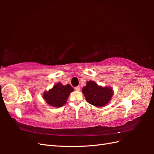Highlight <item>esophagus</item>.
I'll use <instances>...</instances> for the list:
<instances>
[{
	"label": "esophagus",
	"instance_id": "1",
	"mask_svg": "<svg viewBox=\"0 0 154 154\" xmlns=\"http://www.w3.org/2000/svg\"><path fill=\"white\" fill-rule=\"evenodd\" d=\"M75 90L77 91H80V87L79 86H77V87H75Z\"/></svg>",
	"mask_w": 154,
	"mask_h": 154
}]
</instances>
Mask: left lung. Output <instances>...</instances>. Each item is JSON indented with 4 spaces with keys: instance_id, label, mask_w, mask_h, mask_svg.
Returning a JSON list of instances; mask_svg holds the SVG:
<instances>
[{
    "instance_id": "left-lung-1",
    "label": "left lung",
    "mask_w": 154,
    "mask_h": 154,
    "mask_svg": "<svg viewBox=\"0 0 154 154\" xmlns=\"http://www.w3.org/2000/svg\"><path fill=\"white\" fill-rule=\"evenodd\" d=\"M87 101L93 106L101 107L109 103L113 95V90L109 87L99 86L93 81H87L82 89Z\"/></svg>"
}]
</instances>
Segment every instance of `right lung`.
Instances as JSON below:
<instances>
[{
    "label": "right lung",
    "mask_w": 154,
    "mask_h": 154,
    "mask_svg": "<svg viewBox=\"0 0 154 154\" xmlns=\"http://www.w3.org/2000/svg\"><path fill=\"white\" fill-rule=\"evenodd\" d=\"M72 91H73V89L69 84L63 85L61 83H58L52 89L45 91L43 93V99L51 106L61 107L66 103Z\"/></svg>",
    "instance_id": "obj_1"
}]
</instances>
